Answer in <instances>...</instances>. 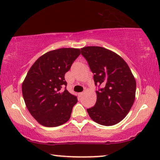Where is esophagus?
Listing matches in <instances>:
<instances>
[{
    "mask_svg": "<svg viewBox=\"0 0 160 160\" xmlns=\"http://www.w3.org/2000/svg\"><path fill=\"white\" fill-rule=\"evenodd\" d=\"M82 94H83V92H80V93H78V97H79L80 98V97L82 96Z\"/></svg>",
    "mask_w": 160,
    "mask_h": 160,
    "instance_id": "34e87169",
    "label": "esophagus"
}]
</instances>
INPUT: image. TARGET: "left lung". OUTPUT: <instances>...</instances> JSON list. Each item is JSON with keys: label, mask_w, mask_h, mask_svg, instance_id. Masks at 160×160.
Here are the masks:
<instances>
[{"label": "left lung", "mask_w": 160, "mask_h": 160, "mask_svg": "<svg viewBox=\"0 0 160 160\" xmlns=\"http://www.w3.org/2000/svg\"><path fill=\"white\" fill-rule=\"evenodd\" d=\"M98 87L94 106L87 109L89 116L100 125L118 123L133 104L136 82L128 64L118 54L100 47L81 48Z\"/></svg>", "instance_id": "1"}]
</instances>
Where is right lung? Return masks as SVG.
Returning <instances> with one entry per match:
<instances>
[{
	"label": "right lung",
	"instance_id": "right-lung-1",
	"mask_svg": "<svg viewBox=\"0 0 160 160\" xmlns=\"http://www.w3.org/2000/svg\"><path fill=\"white\" fill-rule=\"evenodd\" d=\"M80 54L79 48H73L48 51L29 70L22 95L29 113L41 125L56 127L69 120L78 99L66 90L65 74Z\"/></svg>",
	"mask_w": 160,
	"mask_h": 160
}]
</instances>
